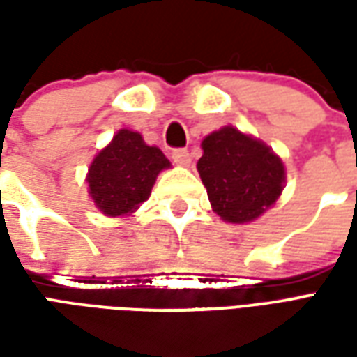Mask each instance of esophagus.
<instances>
[{
    "label": "esophagus",
    "instance_id": "1",
    "mask_svg": "<svg viewBox=\"0 0 357 357\" xmlns=\"http://www.w3.org/2000/svg\"><path fill=\"white\" fill-rule=\"evenodd\" d=\"M172 160L178 166H189L191 164V155H189L187 149H176V151H172Z\"/></svg>",
    "mask_w": 357,
    "mask_h": 357
}]
</instances>
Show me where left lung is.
<instances>
[{
    "instance_id": "8db88e82",
    "label": "left lung",
    "mask_w": 357,
    "mask_h": 357,
    "mask_svg": "<svg viewBox=\"0 0 357 357\" xmlns=\"http://www.w3.org/2000/svg\"><path fill=\"white\" fill-rule=\"evenodd\" d=\"M197 170L214 212L229 224L255 222L283 193V160L266 143L233 126L202 139Z\"/></svg>"
}]
</instances>
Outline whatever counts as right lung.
I'll return each instance as SVG.
<instances>
[{
	"mask_svg": "<svg viewBox=\"0 0 357 357\" xmlns=\"http://www.w3.org/2000/svg\"><path fill=\"white\" fill-rule=\"evenodd\" d=\"M170 168L158 147L147 145L141 133L120 130L89 164V197L105 216H130L145 202L156 176Z\"/></svg>",
	"mask_w": 357,
	"mask_h": 357,
	"instance_id": "add662e5",
	"label": "right lung"
}]
</instances>
